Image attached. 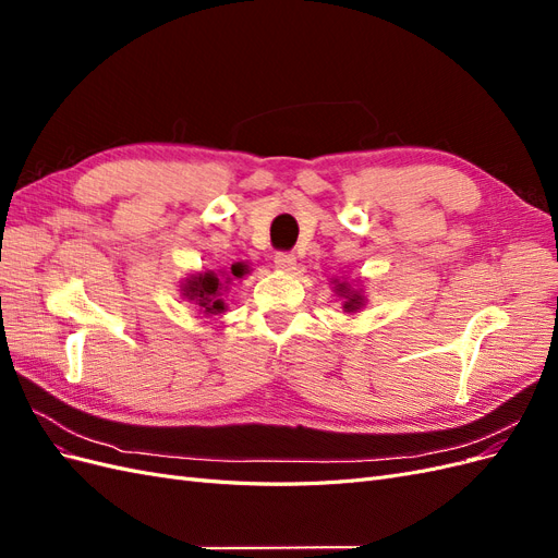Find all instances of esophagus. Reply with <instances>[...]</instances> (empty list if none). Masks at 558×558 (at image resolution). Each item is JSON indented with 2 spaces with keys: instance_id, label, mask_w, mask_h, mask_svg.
<instances>
[{
  "instance_id": "34e87169",
  "label": "esophagus",
  "mask_w": 558,
  "mask_h": 558,
  "mask_svg": "<svg viewBox=\"0 0 558 558\" xmlns=\"http://www.w3.org/2000/svg\"><path fill=\"white\" fill-rule=\"evenodd\" d=\"M275 265H277V269H281V272H293L295 256H293V253H277Z\"/></svg>"
}]
</instances>
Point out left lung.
<instances>
[{
	"label": "left lung",
	"mask_w": 558,
	"mask_h": 558,
	"mask_svg": "<svg viewBox=\"0 0 558 558\" xmlns=\"http://www.w3.org/2000/svg\"><path fill=\"white\" fill-rule=\"evenodd\" d=\"M332 291L342 300V310L347 314H356L367 305V298L363 291L361 279H347V277H332Z\"/></svg>",
	"instance_id": "1"
}]
</instances>
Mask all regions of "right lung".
Masks as SVG:
<instances>
[{
  "label": "right lung",
  "mask_w": 558,
  "mask_h": 558,
  "mask_svg": "<svg viewBox=\"0 0 558 558\" xmlns=\"http://www.w3.org/2000/svg\"><path fill=\"white\" fill-rule=\"evenodd\" d=\"M248 272L251 269L246 263H232L230 269H221V272H214V269L191 272L179 283L181 300L191 302V305L197 310V314H205V316L223 314L228 310L223 295L226 291H230V283L234 279H242Z\"/></svg>",
  "instance_id": "1"
}]
</instances>
